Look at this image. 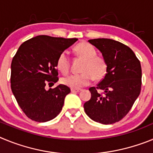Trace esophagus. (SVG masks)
I'll return each mask as SVG.
<instances>
[{
	"label": "esophagus",
	"mask_w": 153,
	"mask_h": 153,
	"mask_svg": "<svg viewBox=\"0 0 153 153\" xmlns=\"http://www.w3.org/2000/svg\"><path fill=\"white\" fill-rule=\"evenodd\" d=\"M80 91H82L81 89H74V88L71 89V92H72V93H79V92Z\"/></svg>",
	"instance_id": "obj_1"
}]
</instances>
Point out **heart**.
Returning <instances> with one entry per match:
<instances>
[{"mask_svg": "<svg viewBox=\"0 0 153 153\" xmlns=\"http://www.w3.org/2000/svg\"><path fill=\"white\" fill-rule=\"evenodd\" d=\"M76 56L85 60L80 74H72L62 79V83L74 89L87 86L93 78L100 79L105 76L107 70L106 60L102 56H97L95 48L86 42H82L74 48ZM56 68L63 74L70 70V58L67 52L61 53L56 60Z\"/></svg>", "mask_w": 153, "mask_h": 153, "instance_id": "obj_1", "label": "heart"}]
</instances>
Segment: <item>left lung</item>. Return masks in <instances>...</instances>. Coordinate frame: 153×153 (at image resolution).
<instances>
[{
	"label": "left lung",
	"mask_w": 153,
	"mask_h": 153,
	"mask_svg": "<svg viewBox=\"0 0 153 153\" xmlns=\"http://www.w3.org/2000/svg\"><path fill=\"white\" fill-rule=\"evenodd\" d=\"M106 60L105 77L90 87L91 98L83 105L85 113L95 122L107 125L119 122L129 113L141 90L142 69L134 52L112 39L88 40ZM98 89L104 91L102 94Z\"/></svg>",
	"instance_id": "left-lung-1"
}]
</instances>
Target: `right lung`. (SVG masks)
Returning a JSON list of instances; mask_svg holds the SVG:
<instances>
[{"label": "right lung", "instance_id": "1", "mask_svg": "<svg viewBox=\"0 0 153 153\" xmlns=\"http://www.w3.org/2000/svg\"><path fill=\"white\" fill-rule=\"evenodd\" d=\"M77 40L40 35L23 43L17 50L11 63V90L30 120L47 122L61 111L70 89L63 84L48 90L45 86L57 82L58 56Z\"/></svg>", "mask_w": 153, "mask_h": 153}]
</instances>
